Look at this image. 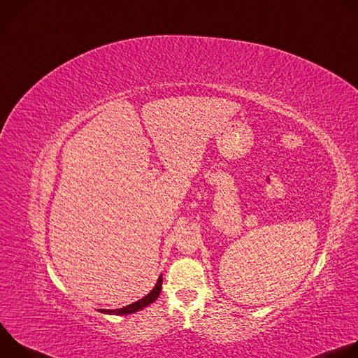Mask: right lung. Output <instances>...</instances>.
Wrapping results in <instances>:
<instances>
[{"instance_id": "obj_1", "label": "right lung", "mask_w": 358, "mask_h": 358, "mask_svg": "<svg viewBox=\"0 0 358 358\" xmlns=\"http://www.w3.org/2000/svg\"><path fill=\"white\" fill-rule=\"evenodd\" d=\"M162 285H163V278L160 276L155 289H152L147 296H144L143 299L126 306V308H122V309H115V310H103L100 309L99 312L101 313H108V315H130V313H134L137 310H141L143 308H145V306H148L150 303L155 301L159 296H160V292H162Z\"/></svg>"}]
</instances>
